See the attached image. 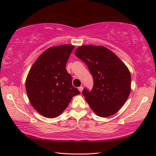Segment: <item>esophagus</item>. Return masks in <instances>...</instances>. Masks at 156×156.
I'll use <instances>...</instances> for the list:
<instances>
[{
    "label": "esophagus",
    "instance_id": "34e87169",
    "mask_svg": "<svg viewBox=\"0 0 156 156\" xmlns=\"http://www.w3.org/2000/svg\"><path fill=\"white\" fill-rule=\"evenodd\" d=\"M78 90H79V91H80V92H82V90H83V87H78Z\"/></svg>",
    "mask_w": 156,
    "mask_h": 156
}]
</instances>
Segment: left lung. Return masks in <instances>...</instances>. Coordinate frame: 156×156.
<instances>
[{
  "label": "left lung",
  "mask_w": 156,
  "mask_h": 156,
  "mask_svg": "<svg viewBox=\"0 0 156 156\" xmlns=\"http://www.w3.org/2000/svg\"><path fill=\"white\" fill-rule=\"evenodd\" d=\"M75 55L88 66L93 78L91 90L84 88L82 91L92 110L101 117L115 114L131 92V74L127 66L103 46H81Z\"/></svg>",
  "instance_id": "8db88e82"
}]
</instances>
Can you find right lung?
<instances>
[{
    "label": "right lung",
    "mask_w": 156,
    "mask_h": 156,
    "mask_svg": "<svg viewBox=\"0 0 156 156\" xmlns=\"http://www.w3.org/2000/svg\"><path fill=\"white\" fill-rule=\"evenodd\" d=\"M74 48L73 45H62L46 49L29 72L25 87L29 101L45 117H58L72 97L80 94L72 86V76L66 68Z\"/></svg>",
    "instance_id": "add662e5"
}]
</instances>
